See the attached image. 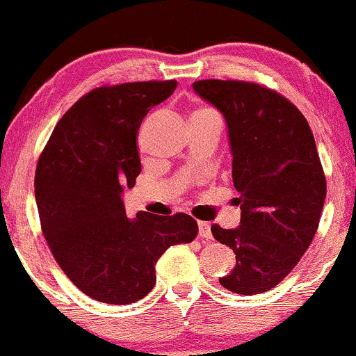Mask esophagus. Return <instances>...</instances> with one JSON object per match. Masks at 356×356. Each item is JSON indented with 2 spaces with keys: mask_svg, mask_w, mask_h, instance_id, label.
<instances>
[{
  "mask_svg": "<svg viewBox=\"0 0 356 356\" xmlns=\"http://www.w3.org/2000/svg\"><path fill=\"white\" fill-rule=\"evenodd\" d=\"M198 231H200V238L211 239V231H210V224H208V222H198Z\"/></svg>",
  "mask_w": 356,
  "mask_h": 356,
  "instance_id": "esophagus-1",
  "label": "esophagus"
}]
</instances>
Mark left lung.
<instances>
[{"label": "left lung", "instance_id": "obj_1", "mask_svg": "<svg viewBox=\"0 0 356 356\" xmlns=\"http://www.w3.org/2000/svg\"><path fill=\"white\" fill-rule=\"evenodd\" d=\"M193 89L227 122L241 207L239 227L211 225L236 253L220 284L245 296L265 293L296 267L317 232L327 186L314 134L303 113L265 86L207 79Z\"/></svg>", "mask_w": 356, "mask_h": 356}]
</instances>
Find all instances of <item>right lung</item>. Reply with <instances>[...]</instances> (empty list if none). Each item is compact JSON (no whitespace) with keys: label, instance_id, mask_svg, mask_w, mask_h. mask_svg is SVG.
I'll use <instances>...</instances> for the list:
<instances>
[{"label":"right lung","instance_id":"right-lung-1","mask_svg":"<svg viewBox=\"0 0 356 356\" xmlns=\"http://www.w3.org/2000/svg\"><path fill=\"white\" fill-rule=\"evenodd\" d=\"M175 81L102 86L60 118L35 168V203L56 264L84 294L108 305L145 298L165 250L191 243L198 224L186 213L127 218L122 193L141 174L143 118Z\"/></svg>","mask_w":356,"mask_h":356}]
</instances>
